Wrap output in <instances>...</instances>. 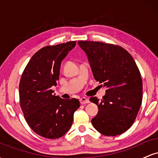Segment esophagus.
<instances>
[{
    "instance_id": "34e87169",
    "label": "esophagus",
    "mask_w": 158,
    "mask_h": 158,
    "mask_svg": "<svg viewBox=\"0 0 158 158\" xmlns=\"http://www.w3.org/2000/svg\"><path fill=\"white\" fill-rule=\"evenodd\" d=\"M88 102H90V101H89V99H87V98L82 97V98H81V99H80V103H81V104L84 105V104H87V103H88Z\"/></svg>"
}]
</instances>
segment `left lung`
<instances>
[{
    "label": "left lung",
    "instance_id": "obj_1",
    "mask_svg": "<svg viewBox=\"0 0 158 158\" xmlns=\"http://www.w3.org/2000/svg\"><path fill=\"white\" fill-rule=\"evenodd\" d=\"M78 44L88 56L96 80L107 88L101 101L90 98L99 108L92 125L103 135L124 133L135 121L143 99L142 78L133 57L119 45L92 41Z\"/></svg>",
    "mask_w": 158,
    "mask_h": 158
}]
</instances>
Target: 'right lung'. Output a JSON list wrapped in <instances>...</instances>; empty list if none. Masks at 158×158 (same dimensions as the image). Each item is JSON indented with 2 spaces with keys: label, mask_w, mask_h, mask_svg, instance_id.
<instances>
[{
  "label": "right lung",
  "mask_w": 158,
  "mask_h": 158,
  "mask_svg": "<svg viewBox=\"0 0 158 158\" xmlns=\"http://www.w3.org/2000/svg\"><path fill=\"white\" fill-rule=\"evenodd\" d=\"M68 41L40 49L32 56L21 75L20 106L27 124L35 133L48 139H58L69 131L74 112L80 106L77 99L52 95V85L59 79L61 62L76 45Z\"/></svg>",
  "instance_id": "1"
}]
</instances>
